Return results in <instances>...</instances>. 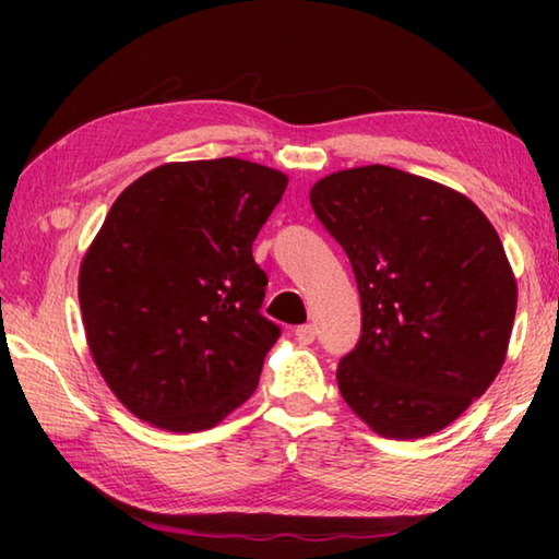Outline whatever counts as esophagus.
I'll return each instance as SVG.
<instances>
[{"mask_svg": "<svg viewBox=\"0 0 559 559\" xmlns=\"http://www.w3.org/2000/svg\"><path fill=\"white\" fill-rule=\"evenodd\" d=\"M318 335V328L316 325H300L296 328V340L300 345H310Z\"/></svg>", "mask_w": 559, "mask_h": 559, "instance_id": "34e87169", "label": "esophagus"}]
</instances>
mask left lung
Wrapping results in <instances>:
<instances>
[{
  "mask_svg": "<svg viewBox=\"0 0 559 559\" xmlns=\"http://www.w3.org/2000/svg\"><path fill=\"white\" fill-rule=\"evenodd\" d=\"M310 204L353 266L362 335L337 386L386 439L437 433L506 362L518 283L486 214L456 189L384 165L318 179Z\"/></svg>",
  "mask_w": 559,
  "mask_h": 559,
  "instance_id": "8db88e82",
  "label": "left lung"
}]
</instances>
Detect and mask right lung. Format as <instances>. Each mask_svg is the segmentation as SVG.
I'll use <instances>...</instances> for the list:
<instances>
[{
  "label": "right lung",
  "instance_id": "obj_1",
  "mask_svg": "<svg viewBox=\"0 0 559 559\" xmlns=\"http://www.w3.org/2000/svg\"><path fill=\"white\" fill-rule=\"evenodd\" d=\"M288 177L239 157L167 163L110 206L79 271L93 362L153 427L212 429L259 384L281 328L251 246Z\"/></svg>",
  "mask_w": 559,
  "mask_h": 559
}]
</instances>
